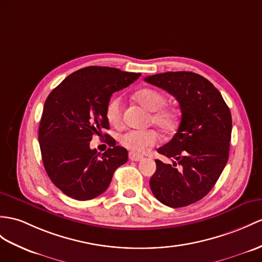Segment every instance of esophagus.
<instances>
[{"label": "esophagus", "instance_id": "obj_1", "mask_svg": "<svg viewBox=\"0 0 262 262\" xmlns=\"http://www.w3.org/2000/svg\"><path fill=\"white\" fill-rule=\"evenodd\" d=\"M129 159H130L131 161H140V160H142L143 157L138 155V153L130 152V153H129Z\"/></svg>", "mask_w": 262, "mask_h": 262}]
</instances>
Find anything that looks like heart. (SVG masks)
I'll use <instances>...</instances> for the list:
<instances>
[{"mask_svg":"<svg viewBox=\"0 0 262 262\" xmlns=\"http://www.w3.org/2000/svg\"><path fill=\"white\" fill-rule=\"evenodd\" d=\"M136 100L144 109L150 112L153 124L160 127L167 133L174 132L179 124V114L173 107L164 106L167 99L164 95L152 89H142L135 94ZM105 117L107 122L113 126L122 124V100L119 97L112 98L105 106ZM120 144L135 153H141L149 146L155 145L158 141V133L155 130L124 132L119 138Z\"/></svg>","mask_w":262,"mask_h":262,"instance_id":"obj_1","label":"heart"}]
</instances>
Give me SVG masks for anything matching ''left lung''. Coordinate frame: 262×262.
I'll list each match as a JSON object with an SVG mask.
<instances>
[{
	"mask_svg": "<svg viewBox=\"0 0 262 262\" xmlns=\"http://www.w3.org/2000/svg\"><path fill=\"white\" fill-rule=\"evenodd\" d=\"M144 81L173 95L181 109L174 137L157 150L173 161L156 160L150 188L163 205L187 207L210 192L226 167L232 130L230 109L218 89L193 72L159 73Z\"/></svg>",
	"mask_w": 262,
	"mask_h": 262,
	"instance_id": "8db88e82",
	"label": "left lung"
}]
</instances>
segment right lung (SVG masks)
I'll list each match as a JSON object with an SVG mask.
<instances>
[{
	"label": "right lung",
	"mask_w": 262,
	"mask_h": 262,
	"mask_svg": "<svg viewBox=\"0 0 262 262\" xmlns=\"http://www.w3.org/2000/svg\"><path fill=\"white\" fill-rule=\"evenodd\" d=\"M140 73L109 67H88L63 80L49 94L39 127L42 161L63 193L84 201L103 193L114 171L127 161V151L109 135L112 148L90 149L93 136L109 129L105 106L111 95L135 82Z\"/></svg>",
	"instance_id": "obj_1"
}]
</instances>
